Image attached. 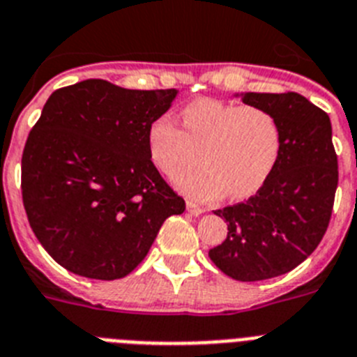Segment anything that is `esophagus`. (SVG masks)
Masks as SVG:
<instances>
[{"label": "esophagus", "instance_id": "1", "mask_svg": "<svg viewBox=\"0 0 357 357\" xmlns=\"http://www.w3.org/2000/svg\"><path fill=\"white\" fill-rule=\"evenodd\" d=\"M187 211L190 214H194V216H199V214L205 213V208L199 207V205L194 204V202H187Z\"/></svg>", "mask_w": 357, "mask_h": 357}]
</instances>
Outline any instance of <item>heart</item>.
<instances>
[{"mask_svg":"<svg viewBox=\"0 0 357 357\" xmlns=\"http://www.w3.org/2000/svg\"><path fill=\"white\" fill-rule=\"evenodd\" d=\"M183 130L169 115L149 126L146 149L153 167L167 178H178L202 161L205 167L185 174L178 187L199 202L248 198L257 192L277 165L282 128L277 115L257 104L198 98L181 113Z\"/></svg>","mask_w":357,"mask_h":357,"instance_id":"obj_1","label":"heart"}]
</instances>
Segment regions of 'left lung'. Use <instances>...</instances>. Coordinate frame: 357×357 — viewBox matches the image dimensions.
Instances as JSON below:
<instances>
[{
    "mask_svg": "<svg viewBox=\"0 0 357 357\" xmlns=\"http://www.w3.org/2000/svg\"><path fill=\"white\" fill-rule=\"evenodd\" d=\"M277 115L282 146L255 196L214 211L227 238L208 251L220 271L242 282L288 273L314 253L328 229L337 188V153L328 113L295 91L244 93Z\"/></svg>",
    "mask_w": 357,
    "mask_h": 357,
    "instance_id": "left-lung-1",
    "label": "left lung"
}]
</instances>
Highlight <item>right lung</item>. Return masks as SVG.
Listing matches in <instances>:
<instances>
[{
    "label": "right lung",
    "instance_id": "add662e5",
    "mask_svg": "<svg viewBox=\"0 0 357 357\" xmlns=\"http://www.w3.org/2000/svg\"><path fill=\"white\" fill-rule=\"evenodd\" d=\"M176 93L89 78L47 98L23 149L22 198L33 233L62 268L123 279L165 220L185 211L146 149L149 126Z\"/></svg>",
    "mask_w": 357,
    "mask_h": 357
}]
</instances>
